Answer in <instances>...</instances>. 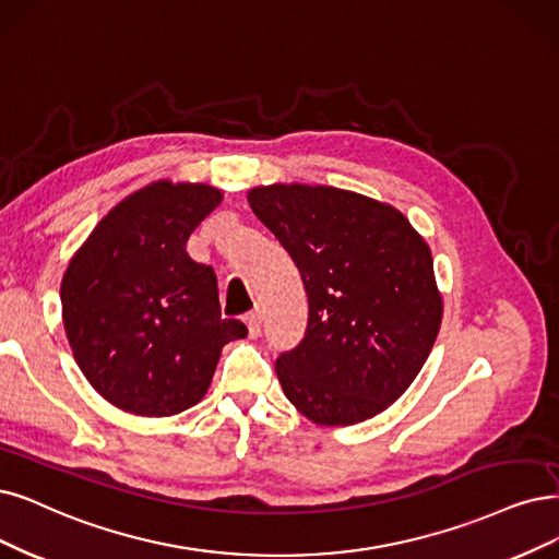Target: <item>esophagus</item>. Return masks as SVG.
<instances>
[{
	"mask_svg": "<svg viewBox=\"0 0 559 559\" xmlns=\"http://www.w3.org/2000/svg\"><path fill=\"white\" fill-rule=\"evenodd\" d=\"M243 322H246V326H248V336H251V338H258V336H260V326H262V318H260V311H251V313H246Z\"/></svg>",
	"mask_w": 559,
	"mask_h": 559,
	"instance_id": "1",
	"label": "esophagus"
}]
</instances>
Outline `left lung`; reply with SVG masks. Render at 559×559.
Returning a JSON list of instances; mask_svg holds the SVG:
<instances>
[{"label":"left lung","instance_id":"obj_1","mask_svg":"<svg viewBox=\"0 0 559 559\" xmlns=\"http://www.w3.org/2000/svg\"><path fill=\"white\" fill-rule=\"evenodd\" d=\"M248 204L308 297L301 343L276 359L287 401L320 426L376 417L417 378L440 332L428 243L394 206L332 186H258Z\"/></svg>","mask_w":559,"mask_h":559}]
</instances>
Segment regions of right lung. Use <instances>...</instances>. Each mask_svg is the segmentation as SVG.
Listing matches in <instances>:
<instances>
[{
    "label": "right lung",
    "mask_w": 559,
    "mask_h": 559,
    "mask_svg": "<svg viewBox=\"0 0 559 559\" xmlns=\"http://www.w3.org/2000/svg\"><path fill=\"white\" fill-rule=\"evenodd\" d=\"M221 200L206 183L154 181L103 216L67 266L61 318L73 357L123 412L189 409L210 389L223 345L248 334L221 318L214 269L186 253Z\"/></svg>",
    "instance_id": "add662e5"
}]
</instances>
